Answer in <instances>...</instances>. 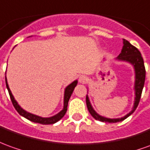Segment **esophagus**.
I'll return each instance as SVG.
<instances>
[{
  "mask_svg": "<svg viewBox=\"0 0 150 150\" xmlns=\"http://www.w3.org/2000/svg\"><path fill=\"white\" fill-rule=\"evenodd\" d=\"M87 80H88V78L85 75H80L79 78V82L80 83H84Z\"/></svg>",
  "mask_w": 150,
  "mask_h": 150,
  "instance_id": "obj_1",
  "label": "esophagus"
}]
</instances>
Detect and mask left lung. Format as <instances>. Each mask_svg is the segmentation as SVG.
I'll return each instance as SVG.
<instances>
[{
  "label": "left lung",
  "mask_w": 150,
  "mask_h": 150,
  "mask_svg": "<svg viewBox=\"0 0 150 150\" xmlns=\"http://www.w3.org/2000/svg\"><path fill=\"white\" fill-rule=\"evenodd\" d=\"M116 60L121 61V62H129L130 64L133 66L134 71H135V84H134V90H135V100L132 110L127 114L125 116L122 118L118 119H109L105 118L101 115H98L97 112L94 110V109L90 103L89 98L88 95L86 96V104L88 111L96 120H99L100 122H121L122 120L126 119L132 115L138 106L140 102V99L141 97L142 90L144 88V80H145V68H144V60L141 56V52L137 50V48L131 45L127 40L123 39V46H122V51L119 53V55L116 57Z\"/></svg>",
  "instance_id": "8db88e82"
}]
</instances>
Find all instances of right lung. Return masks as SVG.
I'll list each match as a JSON object with an SVG mask.
<instances>
[{
	"mask_svg": "<svg viewBox=\"0 0 150 150\" xmlns=\"http://www.w3.org/2000/svg\"><path fill=\"white\" fill-rule=\"evenodd\" d=\"M78 83V81L77 80H75L65 88V93H64V100H63V109L61 110L59 113H57V115H53L52 117H49V118H43V117H40V116H38V115H33V114H31L29 112L26 111L25 110H23V108L21 107L18 104L17 100L14 99L13 94L11 93V91L9 89V85H8V82H7V79H6V88L8 89V92H9V97H10V99H11V101L13 103V105L17 111L18 112V114L20 115H22L23 117L28 119V120H30L31 122H37V123H40V124H53L55 122H57V121H59L61 119L63 118V116L66 114V112L67 110V105H68V101H69V99L71 96L73 91L75 89V86L77 85Z\"/></svg>",
	"mask_w": 150,
	"mask_h": 150,
	"instance_id": "obj_1",
	"label": "right lung"
}]
</instances>
